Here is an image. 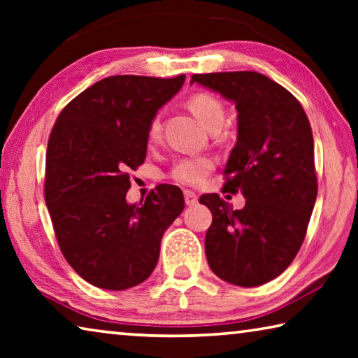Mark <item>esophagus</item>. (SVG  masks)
Listing matches in <instances>:
<instances>
[{
    "instance_id": "1",
    "label": "esophagus",
    "mask_w": 358,
    "mask_h": 358,
    "mask_svg": "<svg viewBox=\"0 0 358 358\" xmlns=\"http://www.w3.org/2000/svg\"><path fill=\"white\" fill-rule=\"evenodd\" d=\"M185 202L187 207H192L197 203V196L192 191H185Z\"/></svg>"
}]
</instances>
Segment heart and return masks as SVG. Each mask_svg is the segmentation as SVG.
<instances>
[{
	"label": "heart",
	"mask_w": 358,
	"mask_h": 358,
	"mask_svg": "<svg viewBox=\"0 0 358 358\" xmlns=\"http://www.w3.org/2000/svg\"><path fill=\"white\" fill-rule=\"evenodd\" d=\"M187 108H189L194 117L201 121L203 128L210 132L213 129H220L224 123V118H226L221 102L211 94L201 93L192 96L187 101ZM159 137L161 118L155 117L148 126V141L156 142ZM211 169H213V161L210 157H185V159H180L173 166L171 177L181 185L199 186L203 183Z\"/></svg>",
	"instance_id": "b5f03b06"
}]
</instances>
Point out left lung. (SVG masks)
I'll use <instances>...</instances> for the list:
<instances>
[{
    "instance_id": "1",
    "label": "left lung",
    "mask_w": 358,
    "mask_h": 358,
    "mask_svg": "<svg viewBox=\"0 0 358 358\" xmlns=\"http://www.w3.org/2000/svg\"><path fill=\"white\" fill-rule=\"evenodd\" d=\"M194 82L237 108L224 189L246 199L243 208L232 210L217 194L201 197L213 215L205 235L208 265L235 286H262L295 259L316 203L310 121L286 88L259 72L196 74Z\"/></svg>"
}]
</instances>
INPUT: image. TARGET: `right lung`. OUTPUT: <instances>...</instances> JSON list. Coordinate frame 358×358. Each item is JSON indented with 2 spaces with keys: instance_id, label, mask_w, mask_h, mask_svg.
<instances>
[{
  "instance_id": "obj_1",
  "label": "right lung",
  "mask_w": 358,
  "mask_h": 358,
  "mask_svg": "<svg viewBox=\"0 0 358 358\" xmlns=\"http://www.w3.org/2000/svg\"><path fill=\"white\" fill-rule=\"evenodd\" d=\"M186 76L102 78L58 115L47 147L45 203L63 256L107 290L143 282L167 227L185 208L178 186L161 185L128 203L129 171L143 164L148 126Z\"/></svg>"
}]
</instances>
